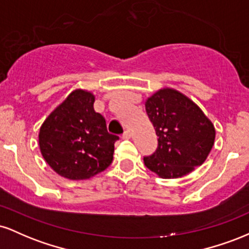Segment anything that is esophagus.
<instances>
[{
  "mask_svg": "<svg viewBox=\"0 0 249 249\" xmlns=\"http://www.w3.org/2000/svg\"><path fill=\"white\" fill-rule=\"evenodd\" d=\"M130 137H131V133L128 132V131H125V132L122 134L123 139H130Z\"/></svg>",
  "mask_w": 249,
  "mask_h": 249,
  "instance_id": "esophagus-1",
  "label": "esophagus"
}]
</instances>
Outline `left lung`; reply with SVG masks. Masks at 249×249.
Here are the masks:
<instances>
[{"mask_svg": "<svg viewBox=\"0 0 249 249\" xmlns=\"http://www.w3.org/2000/svg\"><path fill=\"white\" fill-rule=\"evenodd\" d=\"M158 136L156 152L144 157L160 178H180L202 165L212 150L215 128L198 105L174 89H161L145 102Z\"/></svg>", "mask_w": 249, "mask_h": 249, "instance_id": "obj_1", "label": "left lung"}]
</instances>
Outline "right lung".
I'll list each match as a JSON object with an SVG mask.
<instances>
[{
    "label": "right lung",
    "instance_id": "add662e5",
    "mask_svg": "<svg viewBox=\"0 0 249 249\" xmlns=\"http://www.w3.org/2000/svg\"><path fill=\"white\" fill-rule=\"evenodd\" d=\"M95 96L72 91L39 128L41 153L59 176L89 179L110 166L119 137L107 132V122L93 108Z\"/></svg>",
    "mask_w": 249,
    "mask_h": 249
}]
</instances>
